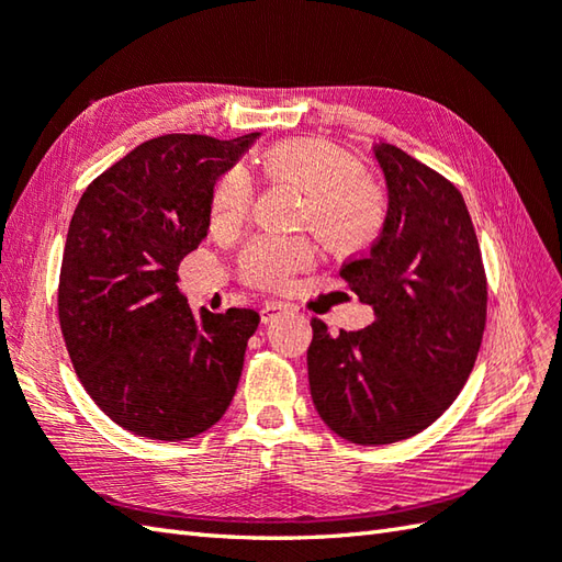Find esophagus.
I'll return each mask as SVG.
<instances>
[{
	"label": "esophagus",
	"mask_w": 562,
	"mask_h": 562,
	"mask_svg": "<svg viewBox=\"0 0 562 562\" xmlns=\"http://www.w3.org/2000/svg\"><path fill=\"white\" fill-rule=\"evenodd\" d=\"M290 304H284V302H266L260 306V321L262 324H268V321H272V318H278V314H284V312H290Z\"/></svg>",
	"instance_id": "esophagus-1"
}]
</instances>
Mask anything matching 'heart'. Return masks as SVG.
Segmentation results:
<instances>
[{"instance_id": "obj_1", "label": "heart", "mask_w": 562, "mask_h": 562, "mask_svg": "<svg viewBox=\"0 0 562 562\" xmlns=\"http://www.w3.org/2000/svg\"><path fill=\"white\" fill-rule=\"evenodd\" d=\"M262 171L288 181L304 193L302 220L340 254L364 246L374 236L381 210L374 190L360 181L357 166L328 142L288 139L262 154ZM254 186L248 173L236 166L222 178L212 195V229L232 232L248 217ZM316 248L304 236L262 234L250 241L241 256L248 282L266 290H280L296 270L314 262Z\"/></svg>"}]
</instances>
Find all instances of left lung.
Wrapping results in <instances>:
<instances>
[{"instance_id":"left-lung-1","label":"left lung","mask_w":562,"mask_h":562,"mask_svg":"<svg viewBox=\"0 0 562 562\" xmlns=\"http://www.w3.org/2000/svg\"><path fill=\"white\" fill-rule=\"evenodd\" d=\"M386 217L340 278L374 308L362 330L330 336L314 318L308 386L333 432L379 447L432 425L459 396L485 328V272L469 207L445 176L376 145Z\"/></svg>"}]
</instances>
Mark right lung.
<instances>
[{"label":"right lung","mask_w":562,"mask_h":562,"mask_svg":"<svg viewBox=\"0 0 562 562\" xmlns=\"http://www.w3.org/2000/svg\"><path fill=\"white\" fill-rule=\"evenodd\" d=\"M260 133L161 135L113 164L71 214L59 326L93 403L139 437L205 432L241 379L254 308L212 314L178 292V266L210 229L212 195Z\"/></svg>","instance_id":"obj_1"}]
</instances>
